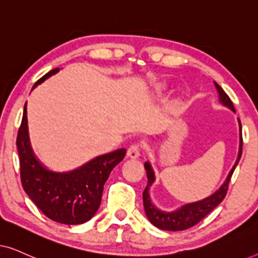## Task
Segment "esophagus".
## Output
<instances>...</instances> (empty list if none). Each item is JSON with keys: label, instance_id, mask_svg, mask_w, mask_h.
<instances>
[{"label": "esophagus", "instance_id": "34e87169", "mask_svg": "<svg viewBox=\"0 0 258 258\" xmlns=\"http://www.w3.org/2000/svg\"><path fill=\"white\" fill-rule=\"evenodd\" d=\"M126 156L130 158H137L140 156V147L139 144H133L128 148V151H126Z\"/></svg>", "mask_w": 258, "mask_h": 258}]
</instances>
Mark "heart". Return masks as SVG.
Instances as JSON below:
<instances>
[{
	"label": "heart",
	"mask_w": 258,
	"mask_h": 258,
	"mask_svg": "<svg viewBox=\"0 0 258 258\" xmlns=\"http://www.w3.org/2000/svg\"><path fill=\"white\" fill-rule=\"evenodd\" d=\"M167 90H168L167 84H165V83H160V84H157V86H155L154 93H155V95H156V96L161 97V96H163L165 93H167Z\"/></svg>",
	"instance_id": "b5f03b06"
}]
</instances>
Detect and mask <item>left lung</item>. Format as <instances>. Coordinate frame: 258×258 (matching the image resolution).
<instances>
[{"label":"left lung","mask_w":258,"mask_h":258,"mask_svg":"<svg viewBox=\"0 0 258 258\" xmlns=\"http://www.w3.org/2000/svg\"><path fill=\"white\" fill-rule=\"evenodd\" d=\"M215 87H216L217 93H218V98H220V103H222L224 107L230 109L231 111L235 112L234 104L227 94L224 93V90L218 86L216 82H214ZM238 124H239V149H238V155L237 160H236L234 167L231 168V170L229 171V174L225 178L223 184H222L218 190H216L214 194H211L210 196L206 197V199L196 201V202L186 203L184 206H182L178 209L172 210V211H164L158 209V208L155 206L153 201H151L150 197V186L153 185L155 182V172L154 169L151 167L150 162L147 161L144 163V168L147 170V177H148V184L143 191V206H144V211H146V215L151 223H153L155 227L158 229H162V230H168V231H181L185 230V229H189L194 227V225L199 223L200 221H202L204 217L207 216L208 214L211 213L215 208H216L218 204H220L222 201L224 200L225 195H227L228 191V185L229 182H230V178L232 176V172L237 167L239 160H241L242 156V147H243V140H242V125L239 118H237Z\"/></svg>","instance_id":"8db88e82"}]
</instances>
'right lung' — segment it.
Here are the masks:
<instances>
[{
    "label": "right lung",
    "mask_w": 258,
    "mask_h": 258,
    "mask_svg": "<svg viewBox=\"0 0 258 258\" xmlns=\"http://www.w3.org/2000/svg\"><path fill=\"white\" fill-rule=\"evenodd\" d=\"M51 72L34 84H38L58 73ZM20 157L21 182L27 195L50 220L62 224H82L96 214L101 204L104 183L112 169L125 156V149L100 155L70 171L49 170L41 163L31 148L28 133L27 103L16 140Z\"/></svg>",
    "instance_id": "right-lung-1"
}]
</instances>
